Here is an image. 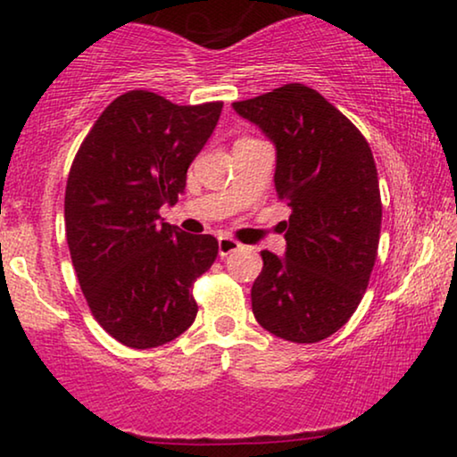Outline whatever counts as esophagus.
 I'll list each match as a JSON object with an SVG mask.
<instances>
[{
    "label": "esophagus",
    "mask_w": 457,
    "mask_h": 457,
    "mask_svg": "<svg viewBox=\"0 0 457 457\" xmlns=\"http://www.w3.org/2000/svg\"><path fill=\"white\" fill-rule=\"evenodd\" d=\"M241 247V243L233 239V237H220V239H218V253H220V258H227L228 253H233Z\"/></svg>",
    "instance_id": "esophagus-1"
}]
</instances>
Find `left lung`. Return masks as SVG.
Returning a JSON list of instances; mask_svg holds the SVG:
<instances>
[{
	"mask_svg": "<svg viewBox=\"0 0 457 457\" xmlns=\"http://www.w3.org/2000/svg\"><path fill=\"white\" fill-rule=\"evenodd\" d=\"M233 108L277 145L274 187L291 208L287 252H262L255 320L293 343L337 333L364 297L378 253L377 164L355 124L320 93L289 83Z\"/></svg>",
	"mask_w": 457,
	"mask_h": 457,
	"instance_id": "1",
	"label": "left lung"
}]
</instances>
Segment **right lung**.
Masks as SVG:
<instances>
[{
	"mask_svg": "<svg viewBox=\"0 0 457 457\" xmlns=\"http://www.w3.org/2000/svg\"><path fill=\"white\" fill-rule=\"evenodd\" d=\"M222 102L179 105L129 91L102 112L66 180V241L80 289L102 328L133 349L177 339L197 316L193 283L218 255L212 235L160 222L185 191Z\"/></svg>",
	"mask_w": 457,
	"mask_h": 457,
	"instance_id": "1",
	"label": "right lung"
}]
</instances>
